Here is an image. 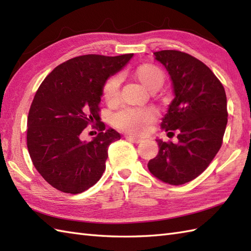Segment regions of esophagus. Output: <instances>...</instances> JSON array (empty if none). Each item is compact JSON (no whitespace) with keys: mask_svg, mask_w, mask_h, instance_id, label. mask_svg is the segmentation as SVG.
<instances>
[{"mask_svg":"<svg viewBox=\"0 0 251 251\" xmlns=\"http://www.w3.org/2000/svg\"><path fill=\"white\" fill-rule=\"evenodd\" d=\"M126 139L128 141H131L132 143H140L142 142V139L140 138H136V137H132V136H126Z\"/></svg>","mask_w":251,"mask_h":251,"instance_id":"obj_1","label":"esophagus"}]
</instances>
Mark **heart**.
Here are the masks:
<instances>
[{"mask_svg": "<svg viewBox=\"0 0 251 251\" xmlns=\"http://www.w3.org/2000/svg\"><path fill=\"white\" fill-rule=\"evenodd\" d=\"M132 77L149 92H156L165 83V73L161 68L152 63H142L132 70ZM120 76H112L103 85L102 96L105 102L114 105L120 101ZM157 119V112L151 106L141 109L125 108L114 114L112 123L115 128L131 135H142Z\"/></svg>", "mask_w": 251, "mask_h": 251, "instance_id": "1", "label": "heart"}]
</instances>
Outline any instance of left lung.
I'll return each instance as SVG.
<instances>
[{
	"label": "left lung",
	"mask_w": 251,
	"mask_h": 251,
	"mask_svg": "<svg viewBox=\"0 0 251 251\" xmlns=\"http://www.w3.org/2000/svg\"><path fill=\"white\" fill-rule=\"evenodd\" d=\"M154 55L168 71L175 92L161 127L177 130L178 142L157 140L158 154L148 167L164 182L184 184L209 166L222 146L227 123L226 90L204 62L186 52L167 50Z\"/></svg>",
	"instance_id": "obj_1"
}]
</instances>
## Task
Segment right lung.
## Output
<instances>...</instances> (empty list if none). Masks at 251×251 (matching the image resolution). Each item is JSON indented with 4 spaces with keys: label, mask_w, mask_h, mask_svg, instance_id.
Segmentation results:
<instances>
[{
    "label": "right lung",
    "mask_w": 251,
    "mask_h": 251,
    "mask_svg": "<svg viewBox=\"0 0 251 251\" xmlns=\"http://www.w3.org/2000/svg\"><path fill=\"white\" fill-rule=\"evenodd\" d=\"M132 54L115 57L83 55L57 66L32 101L26 147L37 172L52 188L78 194L97 183L105 170L108 148L121 139L100 122V97L105 79L120 71ZM92 125L100 134L79 139Z\"/></svg>",
    "instance_id": "right-lung-1"
}]
</instances>
